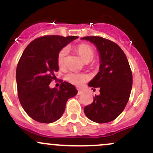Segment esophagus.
Here are the masks:
<instances>
[{"instance_id": "obj_1", "label": "esophagus", "mask_w": 153, "mask_h": 153, "mask_svg": "<svg viewBox=\"0 0 153 153\" xmlns=\"http://www.w3.org/2000/svg\"><path fill=\"white\" fill-rule=\"evenodd\" d=\"M82 94V90L78 89V93H77V94H78V95H81Z\"/></svg>"}]
</instances>
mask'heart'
Segmentation results:
<instances>
[{"label": "heart", "instance_id": "1", "mask_svg": "<svg viewBox=\"0 0 153 153\" xmlns=\"http://www.w3.org/2000/svg\"><path fill=\"white\" fill-rule=\"evenodd\" d=\"M76 51L83 61L89 62L94 59V50L88 44H80L76 47ZM68 53V48H63L59 51L57 55V63L59 67H62L65 64V57ZM88 76L86 74L78 72H70L66 75V79L75 85H82L88 80Z\"/></svg>", "mask_w": 153, "mask_h": 153}]
</instances>
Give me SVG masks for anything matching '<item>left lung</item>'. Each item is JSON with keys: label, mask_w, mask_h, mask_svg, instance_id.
<instances>
[{"label": "left lung", "mask_w": 153, "mask_h": 153, "mask_svg": "<svg viewBox=\"0 0 153 153\" xmlns=\"http://www.w3.org/2000/svg\"><path fill=\"white\" fill-rule=\"evenodd\" d=\"M94 44L100 56V68L89 87L100 88V94L85 107L90 120L108 123L116 119L127 105L133 85V75L125 53L115 42L101 37H84ZM95 90V89H94Z\"/></svg>", "instance_id": "obj_1"}]
</instances>
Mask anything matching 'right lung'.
Here are the masks:
<instances>
[{"mask_svg":"<svg viewBox=\"0 0 153 153\" xmlns=\"http://www.w3.org/2000/svg\"><path fill=\"white\" fill-rule=\"evenodd\" d=\"M78 37L48 35L30 42L17 66L19 100L26 113L40 123H52L63 114L68 99L77 94L73 85L64 82L59 89L49 84L59 70L57 55Z\"/></svg>","mask_w":153,"mask_h":153,"instance_id":"add662e5","label":"right lung"}]
</instances>
